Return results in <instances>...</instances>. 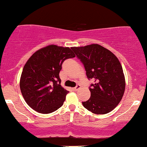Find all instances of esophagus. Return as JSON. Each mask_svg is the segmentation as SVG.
Segmentation results:
<instances>
[{"mask_svg":"<svg viewBox=\"0 0 147 147\" xmlns=\"http://www.w3.org/2000/svg\"><path fill=\"white\" fill-rule=\"evenodd\" d=\"M72 89H73L74 91H75V92L78 91V90H80V85H77L75 87H74V88H72Z\"/></svg>","mask_w":147,"mask_h":147,"instance_id":"1","label":"esophagus"}]
</instances>
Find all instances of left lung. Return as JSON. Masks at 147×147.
Wrapping results in <instances>:
<instances>
[{"instance_id":"8db88e82","label":"left lung","mask_w":147,"mask_h":147,"mask_svg":"<svg viewBox=\"0 0 147 147\" xmlns=\"http://www.w3.org/2000/svg\"><path fill=\"white\" fill-rule=\"evenodd\" d=\"M71 49L85 67L87 78L94 80L89 87L91 96L82 102L83 106L97 115L111 112L121 101L126 86L117 57L98 44Z\"/></svg>"}]
</instances>
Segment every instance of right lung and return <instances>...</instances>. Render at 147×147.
I'll list each match as a JSON object with an SVG mask.
<instances>
[{
    "mask_svg": "<svg viewBox=\"0 0 147 147\" xmlns=\"http://www.w3.org/2000/svg\"><path fill=\"white\" fill-rule=\"evenodd\" d=\"M75 57L69 47L50 45L30 57L23 69L20 89L31 108L49 114L63 105L69 92L61 86L59 74L64 61Z\"/></svg>",
    "mask_w": 147,
    "mask_h": 147,
    "instance_id": "1",
    "label": "right lung"
}]
</instances>
